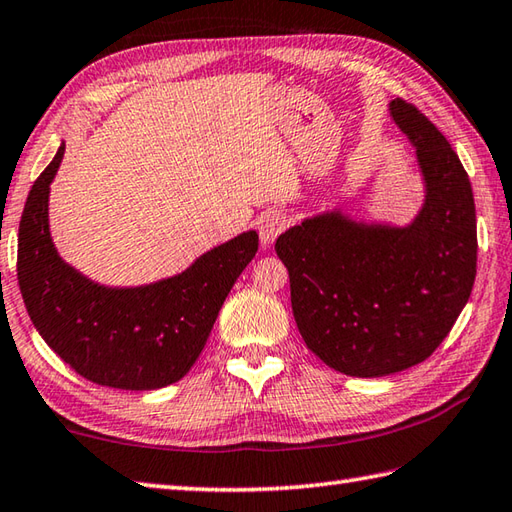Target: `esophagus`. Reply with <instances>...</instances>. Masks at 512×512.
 Listing matches in <instances>:
<instances>
[{"mask_svg": "<svg viewBox=\"0 0 512 512\" xmlns=\"http://www.w3.org/2000/svg\"><path fill=\"white\" fill-rule=\"evenodd\" d=\"M286 228V217L279 213H266L259 219V239L264 246H270L277 239V235Z\"/></svg>", "mask_w": 512, "mask_h": 512, "instance_id": "obj_1", "label": "esophagus"}]
</instances>
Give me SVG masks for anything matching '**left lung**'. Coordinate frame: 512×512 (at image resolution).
I'll use <instances>...</instances> for the list:
<instances>
[{"label": "left lung", "instance_id": "8db88e82", "mask_svg": "<svg viewBox=\"0 0 512 512\" xmlns=\"http://www.w3.org/2000/svg\"><path fill=\"white\" fill-rule=\"evenodd\" d=\"M422 177V206L408 224L330 208L277 237L290 304L306 346L350 377L406 370L444 342L477 273L473 188L435 124L404 99L388 104Z\"/></svg>", "mask_w": 512, "mask_h": 512}]
</instances>
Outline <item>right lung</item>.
I'll return each mask as SVG.
<instances>
[{"instance_id": "right-lung-1", "label": "right lung", "mask_w": 512, "mask_h": 512, "mask_svg": "<svg viewBox=\"0 0 512 512\" xmlns=\"http://www.w3.org/2000/svg\"><path fill=\"white\" fill-rule=\"evenodd\" d=\"M66 144L37 177L17 235V279L44 342L99 386L157 390L197 362L224 299L255 257V230L199 255L182 273L139 286H108L57 253L48 222L50 184Z\"/></svg>"}]
</instances>
